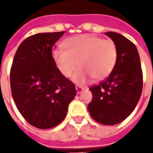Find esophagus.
<instances>
[{
    "label": "esophagus",
    "instance_id": "obj_1",
    "mask_svg": "<svg viewBox=\"0 0 153 153\" xmlns=\"http://www.w3.org/2000/svg\"><path fill=\"white\" fill-rule=\"evenodd\" d=\"M76 90L77 94H80L81 92L84 90V88L83 87H81V86H76Z\"/></svg>",
    "mask_w": 153,
    "mask_h": 153
}]
</instances>
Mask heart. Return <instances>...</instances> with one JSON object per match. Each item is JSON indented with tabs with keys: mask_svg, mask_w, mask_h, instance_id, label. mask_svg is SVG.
Instances as JSON below:
<instances>
[{
	"mask_svg": "<svg viewBox=\"0 0 153 153\" xmlns=\"http://www.w3.org/2000/svg\"><path fill=\"white\" fill-rule=\"evenodd\" d=\"M64 48L52 51V58L59 72L65 77L74 75L75 82L83 84L90 77L94 80L106 78L114 69L117 59V48L111 39L83 34L69 37Z\"/></svg>",
	"mask_w": 153,
	"mask_h": 153,
	"instance_id": "1",
	"label": "heart"
}]
</instances>
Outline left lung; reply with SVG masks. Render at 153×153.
Segmentation results:
<instances>
[{
    "mask_svg": "<svg viewBox=\"0 0 153 153\" xmlns=\"http://www.w3.org/2000/svg\"><path fill=\"white\" fill-rule=\"evenodd\" d=\"M117 48L112 72L98 85L90 87L93 94L88 109L91 117L105 125H115L126 119L141 95L143 74L135 45L118 33L106 32Z\"/></svg>",
    "mask_w": 153,
    "mask_h": 153,
    "instance_id": "left-lung-1",
    "label": "left lung"
}]
</instances>
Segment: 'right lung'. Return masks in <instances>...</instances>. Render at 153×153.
<instances>
[{"label":"right lung","instance_id":"right-lung-1","mask_svg":"<svg viewBox=\"0 0 153 153\" xmlns=\"http://www.w3.org/2000/svg\"><path fill=\"white\" fill-rule=\"evenodd\" d=\"M65 31L38 33L27 37L15 53L10 72L15 105L25 120L41 129L59 124L76 94L52 58V48Z\"/></svg>","mask_w":153,"mask_h":153}]
</instances>
